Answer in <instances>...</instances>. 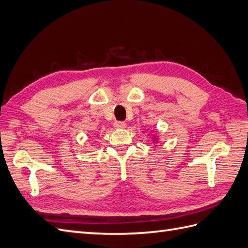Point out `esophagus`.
I'll list each match as a JSON object with an SVG mask.
<instances>
[{"label":"esophagus","mask_w":248,"mask_h":248,"mask_svg":"<svg viewBox=\"0 0 248 248\" xmlns=\"http://www.w3.org/2000/svg\"><path fill=\"white\" fill-rule=\"evenodd\" d=\"M113 126H114V128H116V129H124V128H126V123H124V122H114Z\"/></svg>","instance_id":"34e87169"}]
</instances>
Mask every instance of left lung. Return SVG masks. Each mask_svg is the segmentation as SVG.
Segmentation results:
<instances>
[{
    "label": "left lung",
    "mask_w": 248,
    "mask_h": 248,
    "mask_svg": "<svg viewBox=\"0 0 248 248\" xmlns=\"http://www.w3.org/2000/svg\"><path fill=\"white\" fill-rule=\"evenodd\" d=\"M153 141L155 142V143H156V142H158L159 141V138H158V136H155V135H153Z\"/></svg>",
    "instance_id": "left-lung-1"
}]
</instances>
